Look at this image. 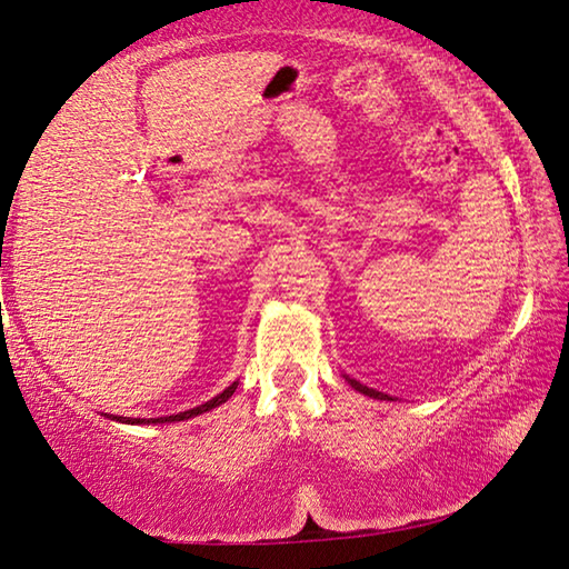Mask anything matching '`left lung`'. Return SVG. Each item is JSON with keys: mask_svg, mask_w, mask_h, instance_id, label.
<instances>
[{"mask_svg": "<svg viewBox=\"0 0 569 569\" xmlns=\"http://www.w3.org/2000/svg\"><path fill=\"white\" fill-rule=\"evenodd\" d=\"M343 379H346V381H349V383H351V387H353L356 391H359V393H363V397H371V399H381V401H393V399L389 397V393H383V391H377V389H369V387H363V383H361V381H356V379H351V377H346V373H343Z\"/></svg>", "mask_w": 569, "mask_h": 569, "instance_id": "1", "label": "left lung"}]
</instances>
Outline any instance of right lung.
Here are the masks:
<instances>
[{
    "instance_id": "right-lung-1",
    "label": "right lung",
    "mask_w": 569,
    "mask_h": 569,
    "mask_svg": "<svg viewBox=\"0 0 569 569\" xmlns=\"http://www.w3.org/2000/svg\"><path fill=\"white\" fill-rule=\"evenodd\" d=\"M236 389H238V381L230 383V387L220 391L218 397H213V399L206 401V403H200V407L188 409V411H180V413H170V417H158V419H130V417H114V413H108V419L120 421V423H172V421H186V419L200 417V413H206V411H210V409L220 407V403H226L230 397H233Z\"/></svg>"
}]
</instances>
